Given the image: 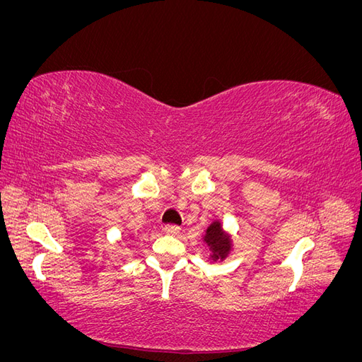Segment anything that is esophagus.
<instances>
[{"instance_id": "obj_1", "label": "esophagus", "mask_w": 362, "mask_h": 362, "mask_svg": "<svg viewBox=\"0 0 362 362\" xmlns=\"http://www.w3.org/2000/svg\"><path fill=\"white\" fill-rule=\"evenodd\" d=\"M163 231L166 233V234H170V235H177V234L180 233V226H178V225L169 223V225H166V226L163 228Z\"/></svg>"}]
</instances>
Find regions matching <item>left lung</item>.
Returning a JSON list of instances; mask_svg holds the SVG:
<instances>
[{"label": "left lung", "instance_id": "left-lung-1", "mask_svg": "<svg viewBox=\"0 0 362 362\" xmlns=\"http://www.w3.org/2000/svg\"><path fill=\"white\" fill-rule=\"evenodd\" d=\"M205 242L213 250V259H222L229 252V238L223 234L222 226L218 222L208 226Z\"/></svg>", "mask_w": 362, "mask_h": 362}]
</instances>
